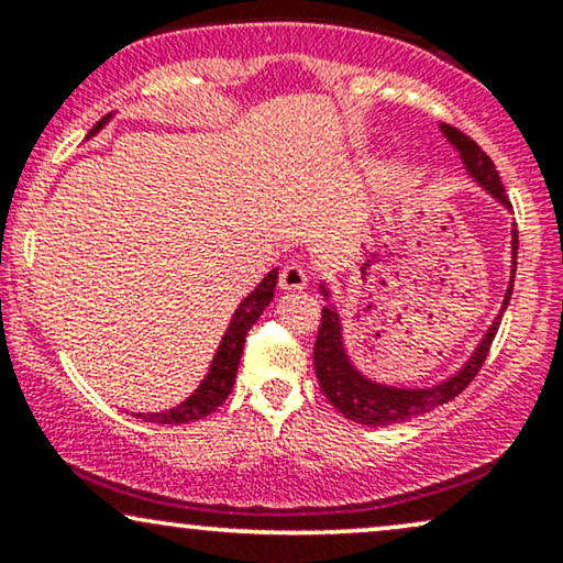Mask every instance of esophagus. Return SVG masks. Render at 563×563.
Segmentation results:
<instances>
[{"mask_svg":"<svg viewBox=\"0 0 563 563\" xmlns=\"http://www.w3.org/2000/svg\"><path fill=\"white\" fill-rule=\"evenodd\" d=\"M307 283H309V273L303 269V264L290 262L280 269V288L283 290H301V288H307Z\"/></svg>","mask_w":563,"mask_h":563,"instance_id":"34e87169","label":"esophagus"}]
</instances>
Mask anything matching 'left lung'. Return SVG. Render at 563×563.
<instances>
[{"mask_svg":"<svg viewBox=\"0 0 563 563\" xmlns=\"http://www.w3.org/2000/svg\"><path fill=\"white\" fill-rule=\"evenodd\" d=\"M442 137L450 142L452 151L461 158L463 172L474 185H479L497 206L510 211L506 187L500 183V174H497L495 164L489 161L487 153L476 145L474 140L466 137L463 132H457L455 126L439 124ZM516 251H519V232H516V222L510 224V277L508 288L503 294V303L497 309L493 325L484 331L479 344L474 346V352L468 354V360L457 367L455 373H450L448 378L437 380L431 386H397L386 384V380L371 378L367 373L360 371L354 365L352 354L346 349L344 339V320H341L339 303L333 301L331 283L320 280V296L325 299L322 307V322L318 331V341H314V373H318L320 389L328 397L335 410L349 421L360 426H394L412 421V418L426 416L434 407L450 402L452 397H457L466 386L474 380L476 373L487 357L489 344H493L497 325H500L503 312H506L510 294H514V277H516Z\"/></svg>","mask_w":563,"mask_h":563,"instance_id":"1","label":"left lung"}]
</instances>
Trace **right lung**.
<instances>
[{
  "label": "right lung",
  "instance_id": "1",
  "mask_svg": "<svg viewBox=\"0 0 563 563\" xmlns=\"http://www.w3.org/2000/svg\"><path fill=\"white\" fill-rule=\"evenodd\" d=\"M115 113H108L106 119H100L97 124L89 129L87 140H92L97 132H102L108 124H111ZM275 286H277V267L269 269L267 275L262 277L260 286L251 290L245 299L238 303L235 312H232L228 331H224L222 341H219L214 357H211L209 371L200 378V384L190 391V397H185L183 402L169 407V410L158 412H132L134 418H142V421L151 423H169V426H183L190 421H200L209 412H214L219 405L228 399V394L235 386L238 365H241V354L245 344V333L251 331L256 320L262 318L264 309L269 307V301L275 299Z\"/></svg>",
  "mask_w": 563,
  "mask_h": 563
}]
</instances>
